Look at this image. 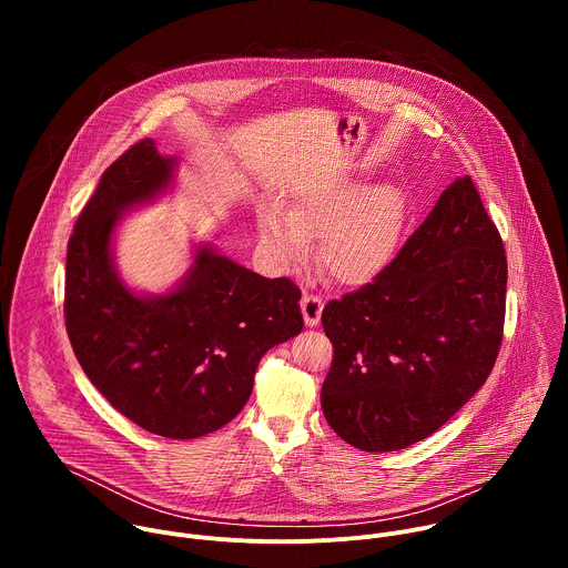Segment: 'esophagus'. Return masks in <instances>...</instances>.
<instances>
[{"instance_id":"34e87169","label":"esophagus","mask_w":568,"mask_h":568,"mask_svg":"<svg viewBox=\"0 0 568 568\" xmlns=\"http://www.w3.org/2000/svg\"><path fill=\"white\" fill-rule=\"evenodd\" d=\"M301 312H303V321L305 326L314 328L316 323L321 321V312H323V298L316 294H303L301 296Z\"/></svg>"}]
</instances>
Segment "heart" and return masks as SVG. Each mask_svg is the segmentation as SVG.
Returning a JSON list of instances; mask_svg holds the SVG:
<instances>
[{"mask_svg": "<svg viewBox=\"0 0 568 568\" xmlns=\"http://www.w3.org/2000/svg\"><path fill=\"white\" fill-rule=\"evenodd\" d=\"M407 197L395 184L359 186L335 182L305 191L285 215L265 206L258 231L265 247L283 265L305 258L310 237L318 240V263L342 285H366L397 254L407 226Z\"/></svg>", "mask_w": 568, "mask_h": 568, "instance_id": "b5f03b06", "label": "heart"}]
</instances>
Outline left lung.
Instances as JSON below:
<instances>
[{"mask_svg": "<svg viewBox=\"0 0 568 568\" xmlns=\"http://www.w3.org/2000/svg\"><path fill=\"white\" fill-rule=\"evenodd\" d=\"M506 283L499 229L460 178L377 278L321 312L335 351L321 407L335 434L395 452L438 432L495 368Z\"/></svg>", "mask_w": 568, "mask_h": 568, "instance_id": "obj_1", "label": "left lung"}]
</instances>
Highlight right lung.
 Segmentation results:
<instances>
[{"instance_id":"1","label":"right lung","mask_w":568,"mask_h":568,"mask_svg":"<svg viewBox=\"0 0 568 568\" xmlns=\"http://www.w3.org/2000/svg\"><path fill=\"white\" fill-rule=\"evenodd\" d=\"M173 159L152 139L103 173L67 247L64 326L90 382L141 429L200 438L233 420L263 355L303 328L301 290L200 247L182 285L143 298L119 281L110 237L119 213L169 186Z\"/></svg>"}]
</instances>
